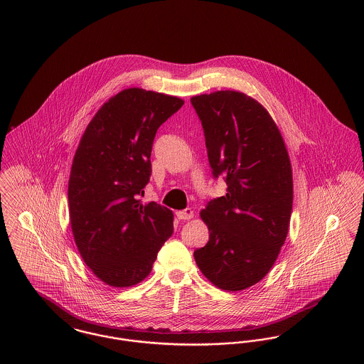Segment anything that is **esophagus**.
<instances>
[{"mask_svg": "<svg viewBox=\"0 0 364 364\" xmlns=\"http://www.w3.org/2000/svg\"><path fill=\"white\" fill-rule=\"evenodd\" d=\"M178 220H191L193 218V210L192 208H186V210H180L176 213Z\"/></svg>", "mask_w": 364, "mask_h": 364, "instance_id": "obj_1", "label": "esophagus"}]
</instances>
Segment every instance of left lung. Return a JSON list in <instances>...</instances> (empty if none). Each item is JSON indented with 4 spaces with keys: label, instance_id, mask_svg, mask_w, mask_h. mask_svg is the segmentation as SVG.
Returning a JSON list of instances; mask_svg holds the SVG:
<instances>
[{
    "label": "left lung",
    "instance_id": "obj_1",
    "mask_svg": "<svg viewBox=\"0 0 364 364\" xmlns=\"http://www.w3.org/2000/svg\"><path fill=\"white\" fill-rule=\"evenodd\" d=\"M205 131L213 176H225L226 195L200 218L208 242L193 258L211 284L247 289L273 267L285 242L294 202L292 165L277 124L262 105L233 90L191 98Z\"/></svg>",
    "mask_w": 364,
    "mask_h": 364
}]
</instances>
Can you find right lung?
<instances>
[{
    "mask_svg": "<svg viewBox=\"0 0 364 364\" xmlns=\"http://www.w3.org/2000/svg\"><path fill=\"white\" fill-rule=\"evenodd\" d=\"M183 105L127 88L101 106L80 139L68 183L70 228L80 257L109 287L141 282L173 233V213L139 196L150 180L156 129Z\"/></svg>",
    "mask_w": 364,
    "mask_h": 364,
    "instance_id": "add662e5",
    "label": "right lung"
}]
</instances>
